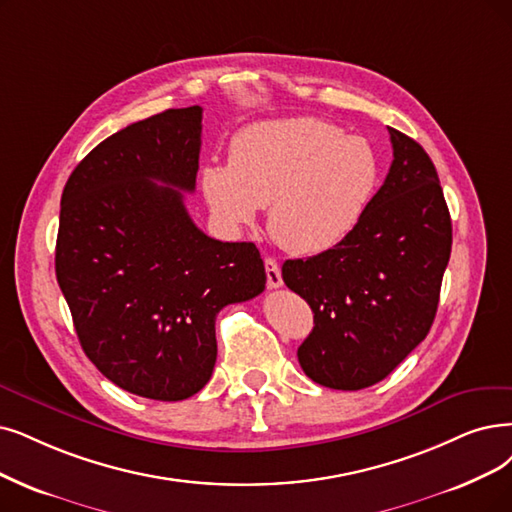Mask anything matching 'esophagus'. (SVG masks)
Listing matches in <instances>:
<instances>
[{
    "label": "esophagus",
    "mask_w": 512,
    "mask_h": 512,
    "mask_svg": "<svg viewBox=\"0 0 512 512\" xmlns=\"http://www.w3.org/2000/svg\"><path fill=\"white\" fill-rule=\"evenodd\" d=\"M264 271H267V283H269V288H281L283 285V279H281V269H279V264H277V260H273V258H267L264 260Z\"/></svg>",
    "instance_id": "34e87169"
}]
</instances>
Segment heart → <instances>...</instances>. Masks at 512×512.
<instances>
[{
    "label": "heart",
    "instance_id": "1",
    "mask_svg": "<svg viewBox=\"0 0 512 512\" xmlns=\"http://www.w3.org/2000/svg\"><path fill=\"white\" fill-rule=\"evenodd\" d=\"M380 163L361 136L317 117L260 121L231 142L229 163L201 172L214 218L248 227L269 206V231L283 250L313 256L349 237L378 187Z\"/></svg>",
    "mask_w": 512,
    "mask_h": 512
}]
</instances>
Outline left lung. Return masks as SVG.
Returning <instances> with one entry per match:
<instances>
[{"mask_svg": "<svg viewBox=\"0 0 512 512\" xmlns=\"http://www.w3.org/2000/svg\"><path fill=\"white\" fill-rule=\"evenodd\" d=\"M393 163L355 231L332 250L285 260V285L315 327L298 346L313 382L359 391L384 380L426 338L452 254V218L431 157L388 128Z\"/></svg>", "mask_w": 512, "mask_h": 512, "instance_id": "left-lung-1", "label": "left lung"}]
</instances>
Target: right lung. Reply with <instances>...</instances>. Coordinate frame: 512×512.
Segmentation results:
<instances>
[{
	"instance_id": "1",
	"label": "right lung",
	"mask_w": 512,
	"mask_h": 512,
	"mask_svg": "<svg viewBox=\"0 0 512 512\" xmlns=\"http://www.w3.org/2000/svg\"><path fill=\"white\" fill-rule=\"evenodd\" d=\"M201 107L168 109L115 132L69 176L60 199L56 279L81 349L138 397L182 401L208 384L216 315L267 283L254 243L208 237L195 191Z\"/></svg>"
}]
</instances>
